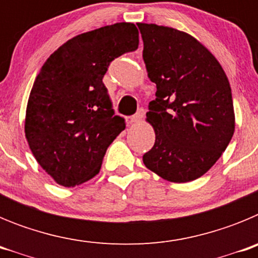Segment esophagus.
<instances>
[{
    "label": "esophagus",
    "instance_id": "obj_1",
    "mask_svg": "<svg viewBox=\"0 0 258 258\" xmlns=\"http://www.w3.org/2000/svg\"><path fill=\"white\" fill-rule=\"evenodd\" d=\"M143 116H145V109L140 108V109H138V112H137L136 115H133V116H131V117H129V122H131V124H134V122L141 121V120L143 118Z\"/></svg>",
    "mask_w": 258,
    "mask_h": 258
}]
</instances>
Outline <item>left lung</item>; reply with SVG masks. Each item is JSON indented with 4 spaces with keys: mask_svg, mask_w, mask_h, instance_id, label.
I'll return each instance as SVG.
<instances>
[{
    "mask_svg": "<svg viewBox=\"0 0 258 258\" xmlns=\"http://www.w3.org/2000/svg\"><path fill=\"white\" fill-rule=\"evenodd\" d=\"M137 26L147 74L156 84L146 113L156 138L143 163L166 181H194L220 159L235 131L229 80L213 54L188 33Z\"/></svg>",
    "mask_w": 258,
    "mask_h": 258,
    "instance_id": "1",
    "label": "left lung"
}]
</instances>
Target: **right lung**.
I'll return each instance as SVG.
<instances>
[{
  "label": "right lung",
  "mask_w": 258,
  "mask_h": 258,
  "mask_svg": "<svg viewBox=\"0 0 258 258\" xmlns=\"http://www.w3.org/2000/svg\"><path fill=\"white\" fill-rule=\"evenodd\" d=\"M138 44L133 23H116L68 40L41 68L24 131L33 156L56 183L74 187L93 178L125 129L102 80L113 59Z\"/></svg>",
  "instance_id": "add662e5"
}]
</instances>
